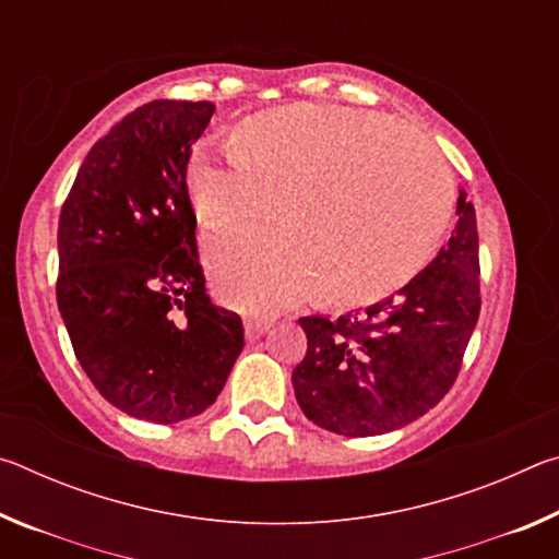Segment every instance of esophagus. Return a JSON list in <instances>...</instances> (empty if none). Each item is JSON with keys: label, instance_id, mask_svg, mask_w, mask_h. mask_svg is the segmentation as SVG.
<instances>
[{"label": "esophagus", "instance_id": "34e87169", "mask_svg": "<svg viewBox=\"0 0 559 559\" xmlns=\"http://www.w3.org/2000/svg\"><path fill=\"white\" fill-rule=\"evenodd\" d=\"M273 325V318L266 316H253V318H246L243 320V333L249 340H257L261 337L266 330Z\"/></svg>", "mask_w": 559, "mask_h": 559}]
</instances>
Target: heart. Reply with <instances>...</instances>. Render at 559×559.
<instances>
[{
	"mask_svg": "<svg viewBox=\"0 0 559 559\" xmlns=\"http://www.w3.org/2000/svg\"><path fill=\"white\" fill-rule=\"evenodd\" d=\"M231 150L189 159L197 219L229 229L276 204L281 224L206 241L216 293L234 308L269 310L313 288L325 306H372L427 266L449 224L447 167L380 112L290 103L246 118Z\"/></svg>",
	"mask_w": 559,
	"mask_h": 559,
	"instance_id": "1",
	"label": "heart"
}]
</instances>
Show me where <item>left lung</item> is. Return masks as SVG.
Returning <instances> with one entry per match:
<instances>
[{
  "mask_svg": "<svg viewBox=\"0 0 559 559\" xmlns=\"http://www.w3.org/2000/svg\"><path fill=\"white\" fill-rule=\"evenodd\" d=\"M456 214L449 243L396 296L337 320H298L308 353L290 380L318 427L377 437L419 419L451 390L480 313L476 210L463 189Z\"/></svg>",
  "mask_w": 559,
  "mask_h": 559,
  "instance_id": "left-lung-1",
  "label": "left lung"
}]
</instances>
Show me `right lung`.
Returning a JSON list of instances; mask_svg holds the SVG:
<instances>
[{
	"mask_svg": "<svg viewBox=\"0 0 559 559\" xmlns=\"http://www.w3.org/2000/svg\"><path fill=\"white\" fill-rule=\"evenodd\" d=\"M210 100H153L83 159L59 216L56 300L93 386L135 419L212 406L243 349L241 318L206 296L187 163Z\"/></svg>",
	"mask_w": 559,
	"mask_h": 559,
	"instance_id": "right-lung-1",
	"label": "right lung"
}]
</instances>
